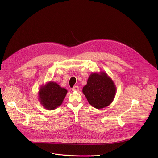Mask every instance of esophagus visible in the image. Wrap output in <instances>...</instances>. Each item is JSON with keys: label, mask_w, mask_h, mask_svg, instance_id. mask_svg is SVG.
<instances>
[{"label": "esophagus", "mask_w": 158, "mask_h": 158, "mask_svg": "<svg viewBox=\"0 0 158 158\" xmlns=\"http://www.w3.org/2000/svg\"><path fill=\"white\" fill-rule=\"evenodd\" d=\"M79 89V87H78L77 86H74V87L72 88V90L73 91V92H78Z\"/></svg>", "instance_id": "1"}]
</instances>
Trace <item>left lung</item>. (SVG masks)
<instances>
[{
  "mask_svg": "<svg viewBox=\"0 0 158 158\" xmlns=\"http://www.w3.org/2000/svg\"><path fill=\"white\" fill-rule=\"evenodd\" d=\"M117 92L114 81L105 71L92 72L88 77L87 84L82 88L88 103L101 110L110 106Z\"/></svg>",
  "mask_w": 158,
  "mask_h": 158,
  "instance_id": "1",
  "label": "left lung"
}]
</instances>
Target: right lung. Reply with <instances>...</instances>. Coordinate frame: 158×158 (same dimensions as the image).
I'll use <instances>...</instances> for the list:
<instances>
[{
  "instance_id": "1",
  "label": "right lung",
  "mask_w": 158,
  "mask_h": 158,
  "mask_svg": "<svg viewBox=\"0 0 158 158\" xmlns=\"http://www.w3.org/2000/svg\"><path fill=\"white\" fill-rule=\"evenodd\" d=\"M68 91L53 81L42 85L38 91V101L47 110H54L60 106Z\"/></svg>"
}]
</instances>
